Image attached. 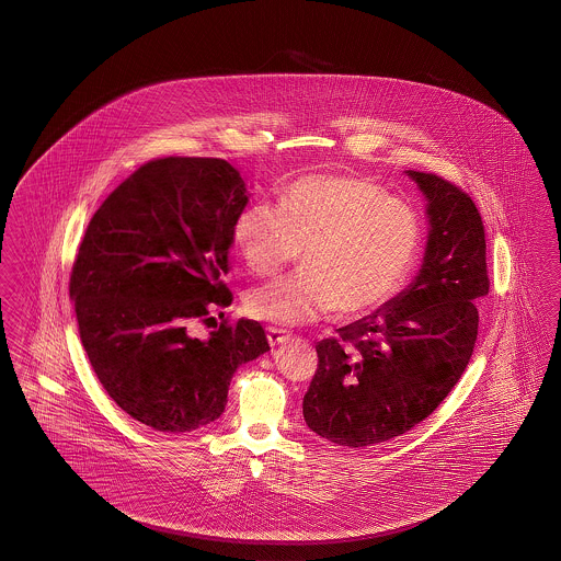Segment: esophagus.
<instances>
[{
    "instance_id": "34e87169",
    "label": "esophagus",
    "mask_w": 561,
    "mask_h": 561,
    "mask_svg": "<svg viewBox=\"0 0 561 561\" xmlns=\"http://www.w3.org/2000/svg\"><path fill=\"white\" fill-rule=\"evenodd\" d=\"M289 340V333L286 329H279V327H267V341H270V345L275 347V345H279V343H284V341Z\"/></svg>"
}]
</instances>
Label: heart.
Here are the masks:
<instances>
[{"mask_svg": "<svg viewBox=\"0 0 561 561\" xmlns=\"http://www.w3.org/2000/svg\"><path fill=\"white\" fill-rule=\"evenodd\" d=\"M417 211L354 174H310L284 188L277 205H247L232 240L259 277L305 251V270L251 289L249 317L296 327L341 310L364 317L403 286L420 247Z\"/></svg>", "mask_w": 561, "mask_h": 561, "instance_id": "obj_1", "label": "heart"}]
</instances>
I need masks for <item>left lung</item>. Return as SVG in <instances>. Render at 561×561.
<instances>
[{"label": "left lung", "instance_id": "left-lung-1", "mask_svg": "<svg viewBox=\"0 0 561 561\" xmlns=\"http://www.w3.org/2000/svg\"><path fill=\"white\" fill-rule=\"evenodd\" d=\"M408 174L427 197L424 267L373 317L319 341L302 401L308 427L340 446L391 440L436 411L471 359L477 302L490 291L485 230L473 199L434 172Z\"/></svg>", "mask_w": 561, "mask_h": 561}]
</instances>
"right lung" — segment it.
I'll return each instance as SVG.
<instances>
[{
    "label": "right lung",
    "mask_w": 561,
    "mask_h": 561,
    "mask_svg": "<svg viewBox=\"0 0 561 561\" xmlns=\"http://www.w3.org/2000/svg\"><path fill=\"white\" fill-rule=\"evenodd\" d=\"M247 202L226 160L164 156L129 174L85 228L69 275L80 340L108 397L158 432L218 420L238 366L270 350L244 319H221L207 341L188 335L232 305L221 277Z\"/></svg>",
    "instance_id": "add662e5"
}]
</instances>
